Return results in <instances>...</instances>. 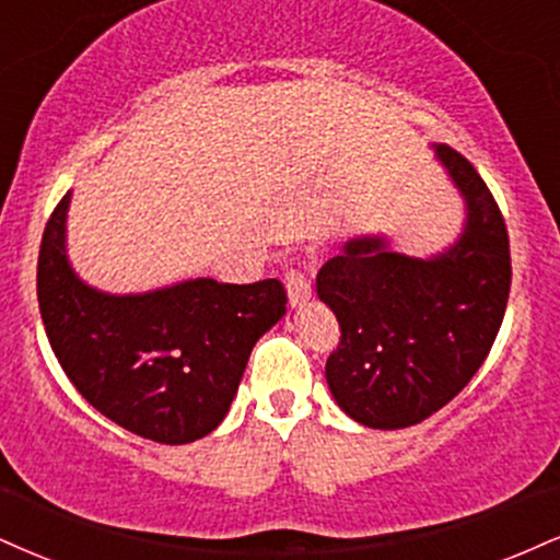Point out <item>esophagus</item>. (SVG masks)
Masks as SVG:
<instances>
[{"label": "esophagus", "mask_w": 560, "mask_h": 560, "mask_svg": "<svg viewBox=\"0 0 560 560\" xmlns=\"http://www.w3.org/2000/svg\"><path fill=\"white\" fill-rule=\"evenodd\" d=\"M284 281H287L289 305L292 307H302L310 298H313V287H310V279L302 271H287Z\"/></svg>", "instance_id": "esophagus-1"}]
</instances>
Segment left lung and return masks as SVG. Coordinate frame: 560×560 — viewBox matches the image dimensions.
Masks as SVG:
<instances>
[{"label": "left lung", "instance_id": "8db88e82", "mask_svg": "<svg viewBox=\"0 0 560 560\" xmlns=\"http://www.w3.org/2000/svg\"><path fill=\"white\" fill-rule=\"evenodd\" d=\"M433 151L464 200L454 245L412 258L386 234H360L318 273V298L341 328L326 362L328 388L365 428H409L446 407L480 370L506 313L503 215L462 153L443 143Z\"/></svg>", "mask_w": 560, "mask_h": 560}]
</instances>
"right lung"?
<instances>
[{
  "label": "right lung",
  "mask_w": 560,
  "mask_h": 560,
  "mask_svg": "<svg viewBox=\"0 0 560 560\" xmlns=\"http://www.w3.org/2000/svg\"><path fill=\"white\" fill-rule=\"evenodd\" d=\"M72 192L54 208L38 253V307L59 365L119 428L182 446L221 425L255 341L287 313L281 281L187 279L140 294L85 284L67 258Z\"/></svg>",
  "instance_id": "add662e5"
}]
</instances>
